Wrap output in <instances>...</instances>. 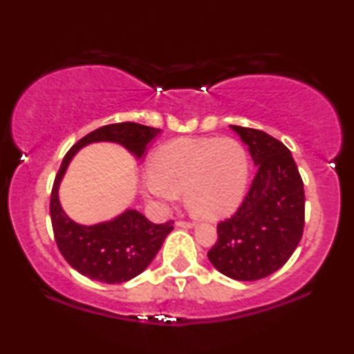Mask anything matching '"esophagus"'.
I'll list each match as a JSON object with an SVG mask.
<instances>
[{
	"label": "esophagus",
	"mask_w": 354,
	"mask_h": 354,
	"mask_svg": "<svg viewBox=\"0 0 354 354\" xmlns=\"http://www.w3.org/2000/svg\"><path fill=\"white\" fill-rule=\"evenodd\" d=\"M176 225L182 227V229H192V227L195 224H193V222H188V221H177Z\"/></svg>",
	"instance_id": "1"
}]
</instances>
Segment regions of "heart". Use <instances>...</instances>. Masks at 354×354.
Here are the masks:
<instances>
[{
  "label": "heart",
  "mask_w": 354,
  "mask_h": 354,
  "mask_svg": "<svg viewBox=\"0 0 354 354\" xmlns=\"http://www.w3.org/2000/svg\"><path fill=\"white\" fill-rule=\"evenodd\" d=\"M143 193L167 205L183 192L188 211L216 221L243 200L250 177L248 154L234 138H178L164 145L148 162Z\"/></svg>",
  "instance_id": "heart-1"
}]
</instances>
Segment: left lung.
<instances>
[{"mask_svg": "<svg viewBox=\"0 0 354 354\" xmlns=\"http://www.w3.org/2000/svg\"><path fill=\"white\" fill-rule=\"evenodd\" d=\"M248 147L258 172L245 201L217 224L211 264L235 280H259L290 259L304 229V187L297 162L277 138L263 130L230 125Z\"/></svg>", "mask_w": 354, "mask_h": 354, "instance_id": "obj_1", "label": "left lung"}]
</instances>
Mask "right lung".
Masks as SVG:
<instances>
[{
    "instance_id": "1",
    "label": "right lung",
    "mask_w": 354,
    "mask_h": 354,
    "mask_svg": "<svg viewBox=\"0 0 354 354\" xmlns=\"http://www.w3.org/2000/svg\"><path fill=\"white\" fill-rule=\"evenodd\" d=\"M161 129L137 122H119L100 127L80 138L62 159L51 190L50 214L57 248L64 259L85 277L104 283H122L148 268L174 229V221L153 224L142 212L127 209L108 222L80 225L62 211L57 190L71 159L80 148L96 142L122 145L138 159Z\"/></svg>"
}]
</instances>
